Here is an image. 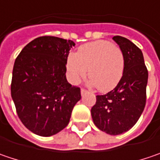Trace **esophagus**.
I'll return each instance as SVG.
<instances>
[{
    "instance_id": "esophagus-1",
    "label": "esophagus",
    "mask_w": 160,
    "mask_h": 160,
    "mask_svg": "<svg viewBox=\"0 0 160 160\" xmlns=\"http://www.w3.org/2000/svg\"><path fill=\"white\" fill-rule=\"evenodd\" d=\"M80 93H81V95H84L85 93H87V90L84 89V88H81V89H80Z\"/></svg>"
}]
</instances>
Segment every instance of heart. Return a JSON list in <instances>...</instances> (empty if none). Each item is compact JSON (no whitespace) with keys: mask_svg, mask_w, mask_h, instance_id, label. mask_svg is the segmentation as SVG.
Wrapping results in <instances>:
<instances>
[{"mask_svg":"<svg viewBox=\"0 0 160 160\" xmlns=\"http://www.w3.org/2000/svg\"><path fill=\"white\" fill-rule=\"evenodd\" d=\"M125 67L124 54L111 42L99 40L80 46L77 53H71L66 61L70 81L78 84L87 76L88 84L100 91L113 89L121 80Z\"/></svg>","mask_w":160,"mask_h":160,"instance_id":"1","label":"heart"}]
</instances>
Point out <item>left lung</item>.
<instances>
[{"label": "left lung", "instance_id": "8db88e82", "mask_svg": "<svg viewBox=\"0 0 160 160\" xmlns=\"http://www.w3.org/2000/svg\"><path fill=\"white\" fill-rule=\"evenodd\" d=\"M113 39L124 54V72L113 90L96 97L91 115L95 125L102 132L118 135L129 131L142 114L146 104L148 70L138 46L120 36Z\"/></svg>", "mask_w": 160, "mask_h": 160}]
</instances>
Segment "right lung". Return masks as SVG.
<instances>
[{
  "instance_id": "obj_1",
  "label": "right lung",
  "mask_w": 160,
  "mask_h": 160,
  "mask_svg": "<svg viewBox=\"0 0 160 160\" xmlns=\"http://www.w3.org/2000/svg\"><path fill=\"white\" fill-rule=\"evenodd\" d=\"M72 40L40 37L25 46L15 60L11 91L17 114L33 133L48 137L68 125L80 88L66 80Z\"/></svg>"
}]
</instances>
